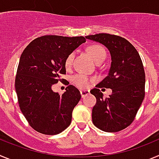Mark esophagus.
<instances>
[{
  "mask_svg": "<svg viewBox=\"0 0 159 159\" xmlns=\"http://www.w3.org/2000/svg\"><path fill=\"white\" fill-rule=\"evenodd\" d=\"M89 94H90V91H88V90H81L80 91V95L82 97L86 96V95H89Z\"/></svg>",
  "mask_w": 159,
  "mask_h": 159,
  "instance_id": "obj_1",
  "label": "esophagus"
}]
</instances>
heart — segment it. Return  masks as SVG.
<instances>
[{"mask_svg":"<svg viewBox=\"0 0 159 159\" xmlns=\"http://www.w3.org/2000/svg\"><path fill=\"white\" fill-rule=\"evenodd\" d=\"M87 52L96 64L102 63L106 58L105 49L99 44H92V45L88 46V48H87ZM74 56H75L74 52H71L67 57L65 63H64L66 68H69L71 66ZM71 80H72L73 84L80 88H88L90 84V81H91V79L88 78L87 75H84V74H81V73H78V74L73 75Z\"/></svg>","mask_w":159,"mask_h":159,"instance_id":"heart-1","label":"heart"}]
</instances>
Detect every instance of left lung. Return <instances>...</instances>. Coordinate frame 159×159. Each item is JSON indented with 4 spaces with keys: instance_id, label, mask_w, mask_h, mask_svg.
Returning <instances> with one entry per match:
<instances>
[{
    "instance_id": "1",
    "label": "left lung",
    "mask_w": 159,
    "mask_h": 159,
    "mask_svg": "<svg viewBox=\"0 0 159 159\" xmlns=\"http://www.w3.org/2000/svg\"><path fill=\"white\" fill-rule=\"evenodd\" d=\"M87 39L102 43L109 50L111 64L107 76L91 91L96 98L92 122L106 132L127 127L139 109L145 95V71L135 48L121 36L99 33ZM111 88V95L103 98L99 88Z\"/></svg>"
}]
</instances>
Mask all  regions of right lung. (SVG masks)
I'll return each instance as SVG.
<instances>
[{
  "label": "right lung",
  "instance_id": "add662e5",
  "mask_svg": "<svg viewBox=\"0 0 159 159\" xmlns=\"http://www.w3.org/2000/svg\"><path fill=\"white\" fill-rule=\"evenodd\" d=\"M84 42V36H43L32 40L22 52L15 89L22 114L36 131L53 135L71 124L80 92L69 85L60 95L52 87L64 80L61 75L66 74V58Z\"/></svg>",
  "mask_w": 159,
  "mask_h": 159
}]
</instances>
